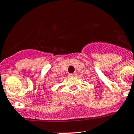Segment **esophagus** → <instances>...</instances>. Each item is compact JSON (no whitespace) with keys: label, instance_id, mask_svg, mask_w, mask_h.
Instances as JSON below:
<instances>
[{"label":"esophagus","instance_id":"esophagus-1","mask_svg":"<svg viewBox=\"0 0 134 134\" xmlns=\"http://www.w3.org/2000/svg\"><path fill=\"white\" fill-rule=\"evenodd\" d=\"M75 73H73V74H69V76L72 77V76H75Z\"/></svg>","mask_w":134,"mask_h":134}]
</instances>
